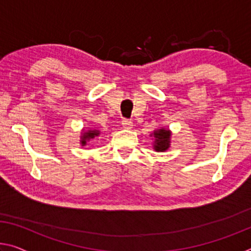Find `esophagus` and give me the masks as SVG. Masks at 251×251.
Wrapping results in <instances>:
<instances>
[{
    "label": "esophagus",
    "instance_id": "1",
    "mask_svg": "<svg viewBox=\"0 0 251 251\" xmlns=\"http://www.w3.org/2000/svg\"><path fill=\"white\" fill-rule=\"evenodd\" d=\"M122 125H123V127H124V128L130 129L133 127V122L130 121V119H123Z\"/></svg>",
    "mask_w": 251,
    "mask_h": 251
}]
</instances>
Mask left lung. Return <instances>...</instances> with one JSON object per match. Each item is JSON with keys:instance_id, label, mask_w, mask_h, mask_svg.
Listing matches in <instances>:
<instances>
[{"instance_id": "left-lung-1", "label": "left lung", "mask_w": 251, "mask_h": 251, "mask_svg": "<svg viewBox=\"0 0 251 251\" xmlns=\"http://www.w3.org/2000/svg\"><path fill=\"white\" fill-rule=\"evenodd\" d=\"M170 136L171 133L166 129H160V130H155L154 132V137H155V144H154V149L158 151V152H164L169 149L170 146Z\"/></svg>"}]
</instances>
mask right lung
Listing matches in <instances>:
<instances>
[{"label":"right lung","instance_id":"right-lung-1","mask_svg":"<svg viewBox=\"0 0 251 251\" xmlns=\"http://www.w3.org/2000/svg\"><path fill=\"white\" fill-rule=\"evenodd\" d=\"M98 134H99V132H98V130H96V129H95V130H88V132L83 134L82 141H81L82 145L86 144V141L91 140V138H94L95 136H98Z\"/></svg>","mask_w":251,"mask_h":251}]
</instances>
